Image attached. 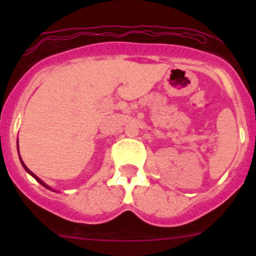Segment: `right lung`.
Masks as SVG:
<instances>
[{
	"instance_id": "add662e5",
	"label": "right lung",
	"mask_w": 256,
	"mask_h": 256,
	"mask_svg": "<svg viewBox=\"0 0 256 256\" xmlns=\"http://www.w3.org/2000/svg\"><path fill=\"white\" fill-rule=\"evenodd\" d=\"M20 162H22V164H23V167H24V170H26V171H27V172H28V174H30V176H32V177H34V178H36V180H38V182H40V184H42V186H44V187H46V188H48V190H50V188H49V187H48V186H47V184H46V183H44V182H43V180H40V178H38L37 176H36V174H33V172H30V170H28V168H27V166H26V164H23V161H20Z\"/></svg>"
}]
</instances>
